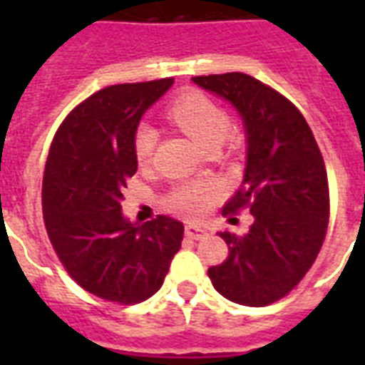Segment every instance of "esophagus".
<instances>
[{
  "mask_svg": "<svg viewBox=\"0 0 365 365\" xmlns=\"http://www.w3.org/2000/svg\"><path fill=\"white\" fill-rule=\"evenodd\" d=\"M206 235H208L206 233V229L197 227V225H187V227H185V237H187V239L200 240V239H205Z\"/></svg>",
  "mask_w": 365,
  "mask_h": 365,
  "instance_id": "obj_1",
  "label": "esophagus"
}]
</instances>
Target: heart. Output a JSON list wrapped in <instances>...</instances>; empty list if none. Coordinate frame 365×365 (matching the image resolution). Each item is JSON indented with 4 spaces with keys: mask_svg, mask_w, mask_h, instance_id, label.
<instances>
[{
    "mask_svg": "<svg viewBox=\"0 0 365 365\" xmlns=\"http://www.w3.org/2000/svg\"><path fill=\"white\" fill-rule=\"evenodd\" d=\"M166 115L178 128L205 149H216L231 130V119L222 106L202 93H185L168 106ZM159 143V132L148 123L138 125L132 149L138 165H149ZM225 187L217 180L180 183L165 197V208L172 214L200 220L223 199Z\"/></svg>",
    "mask_w": 365,
    "mask_h": 365,
    "instance_id": "1",
    "label": "heart"
}]
</instances>
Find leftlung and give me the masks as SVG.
<instances>
[{
  "mask_svg": "<svg viewBox=\"0 0 365 365\" xmlns=\"http://www.w3.org/2000/svg\"><path fill=\"white\" fill-rule=\"evenodd\" d=\"M193 83L229 100L248 138L242 185L222 214L248 208L254 223L244 237L220 233L229 257L210 267L208 277L225 299L271 305L303 280L326 239L329 187L322 153L301 111L255 77L231 71Z\"/></svg>",
  "mask_w": 365,
  "mask_h": 365,
  "instance_id": "8db88e82",
  "label": "left lung"
}]
</instances>
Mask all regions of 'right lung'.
<instances>
[{
	"instance_id": "obj_1",
	"label": "right lung",
	"mask_w": 365,
	"mask_h": 365,
	"mask_svg": "<svg viewBox=\"0 0 365 365\" xmlns=\"http://www.w3.org/2000/svg\"><path fill=\"white\" fill-rule=\"evenodd\" d=\"M172 83L111 85L83 100L58 126L45 165L43 222L60 263L88 294L119 305L149 299L182 246V222L134 225L121 214L138 168L134 130Z\"/></svg>"
}]
</instances>
